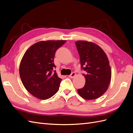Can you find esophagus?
I'll return each mask as SVG.
<instances>
[{"label":"esophagus","instance_id":"esophagus-1","mask_svg":"<svg viewBox=\"0 0 133 133\" xmlns=\"http://www.w3.org/2000/svg\"><path fill=\"white\" fill-rule=\"evenodd\" d=\"M75 75H76L75 73H74V72H73V73H72L70 75H69V77L70 78H73Z\"/></svg>","mask_w":133,"mask_h":133}]
</instances>
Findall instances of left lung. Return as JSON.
<instances>
[{"label":"left lung","instance_id":"left-lung-1","mask_svg":"<svg viewBox=\"0 0 133 133\" xmlns=\"http://www.w3.org/2000/svg\"><path fill=\"white\" fill-rule=\"evenodd\" d=\"M81 69L85 84L78 89L80 96L87 100L99 98L107 90L111 77V70L105 52L97 44L87 41H76Z\"/></svg>","mask_w":133,"mask_h":133}]
</instances>
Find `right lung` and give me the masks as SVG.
Instances as JSON below:
<instances>
[{"label": "right lung", "mask_w": 133, "mask_h": 133, "mask_svg": "<svg viewBox=\"0 0 133 133\" xmlns=\"http://www.w3.org/2000/svg\"><path fill=\"white\" fill-rule=\"evenodd\" d=\"M66 42H39L24 55L19 66L20 77L25 89L35 97L48 99L58 91L62 79L54 70V59L56 51Z\"/></svg>", "instance_id": "1"}]
</instances>
